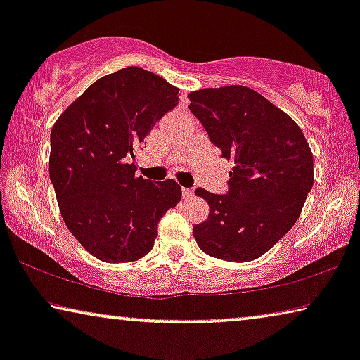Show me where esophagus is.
<instances>
[{"instance_id": "1", "label": "esophagus", "mask_w": 360, "mask_h": 360, "mask_svg": "<svg viewBox=\"0 0 360 360\" xmlns=\"http://www.w3.org/2000/svg\"><path fill=\"white\" fill-rule=\"evenodd\" d=\"M181 195H184L185 200H191L195 196V190L193 188H184V190H181Z\"/></svg>"}]
</instances>
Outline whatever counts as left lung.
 <instances>
[{
  "instance_id": "left-lung-1",
  "label": "left lung",
  "mask_w": 360,
  "mask_h": 360,
  "mask_svg": "<svg viewBox=\"0 0 360 360\" xmlns=\"http://www.w3.org/2000/svg\"><path fill=\"white\" fill-rule=\"evenodd\" d=\"M193 112L221 155L234 164L226 195L205 188L210 214L193 226L211 257L249 262L278 243L297 223L313 186V154L287 112L248 86L191 91Z\"/></svg>"
}]
</instances>
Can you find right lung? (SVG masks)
Listing matches in <instances>:
<instances>
[{"label":"right lung","instance_id":"1","mask_svg":"<svg viewBox=\"0 0 360 360\" xmlns=\"http://www.w3.org/2000/svg\"><path fill=\"white\" fill-rule=\"evenodd\" d=\"M179 88L139 67L91 83L51 132L49 175L62 218L103 262H134L154 248L162 216L181 200L175 180L136 176L134 152Z\"/></svg>","mask_w":360,"mask_h":360}]
</instances>
